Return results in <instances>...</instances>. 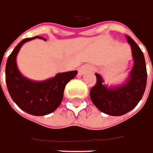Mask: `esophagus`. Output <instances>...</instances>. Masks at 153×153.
Listing matches in <instances>:
<instances>
[{
    "label": "esophagus",
    "instance_id": "obj_1",
    "mask_svg": "<svg viewBox=\"0 0 153 153\" xmlns=\"http://www.w3.org/2000/svg\"><path fill=\"white\" fill-rule=\"evenodd\" d=\"M91 69V66H90V65H84V66H82V68L79 69V74L83 75L85 72H86L87 71H90Z\"/></svg>",
    "mask_w": 153,
    "mask_h": 153
}]
</instances>
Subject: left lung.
Here are the masks:
<instances>
[{
    "label": "left lung",
    "instance_id": "8db88e82",
    "mask_svg": "<svg viewBox=\"0 0 153 153\" xmlns=\"http://www.w3.org/2000/svg\"><path fill=\"white\" fill-rule=\"evenodd\" d=\"M134 66L128 77L120 85L108 86L104 79L96 73V84L90 91L92 103L103 113L111 116H121L134 109L143 96L147 85V68L143 52L129 36Z\"/></svg>",
    "mask_w": 153,
    "mask_h": 153
}]
</instances>
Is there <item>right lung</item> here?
<instances>
[{
	"mask_svg": "<svg viewBox=\"0 0 153 153\" xmlns=\"http://www.w3.org/2000/svg\"><path fill=\"white\" fill-rule=\"evenodd\" d=\"M40 39V36L27 38L19 42L7 59L5 65V82L13 101L25 112L43 116L53 112L60 105L66 85L77 74V71L57 73L45 81H32L24 76L16 63V57L20 48L28 41Z\"/></svg>",
	"mask_w": 153,
	"mask_h": 153,
	"instance_id": "right-lung-1",
	"label": "right lung"
}]
</instances>
